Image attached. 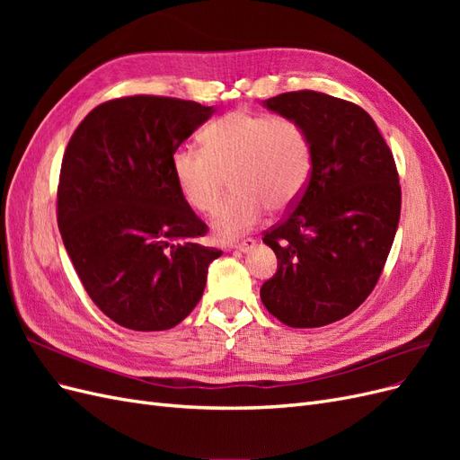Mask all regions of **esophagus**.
Wrapping results in <instances>:
<instances>
[{
    "label": "esophagus",
    "instance_id": "34e87169",
    "mask_svg": "<svg viewBox=\"0 0 460 460\" xmlns=\"http://www.w3.org/2000/svg\"><path fill=\"white\" fill-rule=\"evenodd\" d=\"M230 247H232V249H238V252H242V253H249V252H252V249L255 247V240L247 238V240H242V242L234 243V245H230Z\"/></svg>",
    "mask_w": 460,
    "mask_h": 460
}]
</instances>
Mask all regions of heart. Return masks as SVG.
Here are the masks:
<instances>
[{
    "label": "heart",
    "mask_w": 460,
    "mask_h": 460,
    "mask_svg": "<svg viewBox=\"0 0 460 460\" xmlns=\"http://www.w3.org/2000/svg\"><path fill=\"white\" fill-rule=\"evenodd\" d=\"M203 144L180 146L172 153V174L182 198L199 213L215 211L230 178L234 193L211 220L218 240L252 230L267 207L286 213L307 190L313 147L294 119L232 111L208 124Z\"/></svg>",
    "instance_id": "b5f03b06"
}]
</instances>
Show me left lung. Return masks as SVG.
Wrapping results in <instances>:
<instances>
[{"mask_svg": "<svg viewBox=\"0 0 460 460\" xmlns=\"http://www.w3.org/2000/svg\"><path fill=\"white\" fill-rule=\"evenodd\" d=\"M262 105L307 130L313 172L294 211L264 234L278 270L261 301L291 328L326 326L351 314L382 274L401 215L395 161L355 103L301 90Z\"/></svg>", "mask_w": 460, "mask_h": 460, "instance_id": "left-lung-1", "label": "left lung"}]
</instances>
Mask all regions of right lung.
Instances as JSON below:
<instances>
[{
  "instance_id": "1",
  "label": "right lung",
  "mask_w": 460,
  "mask_h": 460,
  "mask_svg": "<svg viewBox=\"0 0 460 460\" xmlns=\"http://www.w3.org/2000/svg\"><path fill=\"white\" fill-rule=\"evenodd\" d=\"M213 107L159 95L97 105L68 142L58 225L82 286L103 314L137 332L174 328L199 303L220 249L172 174V153Z\"/></svg>"
}]
</instances>
